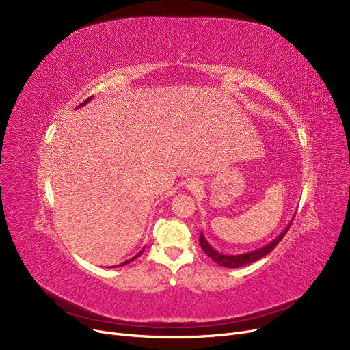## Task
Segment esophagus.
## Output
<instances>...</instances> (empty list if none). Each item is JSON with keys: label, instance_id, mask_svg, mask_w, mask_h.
<instances>
[{"label": "esophagus", "instance_id": "1", "mask_svg": "<svg viewBox=\"0 0 350 350\" xmlns=\"http://www.w3.org/2000/svg\"><path fill=\"white\" fill-rule=\"evenodd\" d=\"M187 187H189L190 190H194V189H197V187H199V183H197V181H194V180H191V181H189V185H187Z\"/></svg>", "mask_w": 350, "mask_h": 350}]
</instances>
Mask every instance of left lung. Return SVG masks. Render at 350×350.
Wrapping results in <instances>:
<instances>
[{"label":"left lung","mask_w":350,"mask_h":350,"mask_svg":"<svg viewBox=\"0 0 350 350\" xmlns=\"http://www.w3.org/2000/svg\"><path fill=\"white\" fill-rule=\"evenodd\" d=\"M291 226H292V221L288 223L286 229L276 239H273L269 243V245H266V246H263L260 249H257V250L249 252V253H241V254H223V253H219L216 249H213L208 245V241L206 240L203 233H200L199 243H200L203 252L210 257L213 262L217 263L221 267H232V269H234V267H241V266L254 263V262H257L259 259H262V257H265L266 254H269L273 249H275L279 245V241L284 237V234L287 233L288 227H291Z\"/></svg>","instance_id":"obj_1"}]
</instances>
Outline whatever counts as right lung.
<instances>
[{
    "mask_svg": "<svg viewBox=\"0 0 350 350\" xmlns=\"http://www.w3.org/2000/svg\"><path fill=\"white\" fill-rule=\"evenodd\" d=\"M90 100H91V97H90V98H87V100H85V101H84V103H81V104H80V105H79V107H81V105H84V104H87V103H88V101H90ZM143 250H144V249H143ZM143 250H142V252H140V253H139V254H135V256H134V257H133V259H130V260H127V262H124V263H121V265H120V266H124V265H127V263H130V262H133V260H134V259H137V257H139V256H140V254H142V253H143ZM114 267H116V266H114Z\"/></svg>",
    "mask_w": 350,
    "mask_h": 350,
    "instance_id": "1",
    "label": "right lung"
}]
</instances>
